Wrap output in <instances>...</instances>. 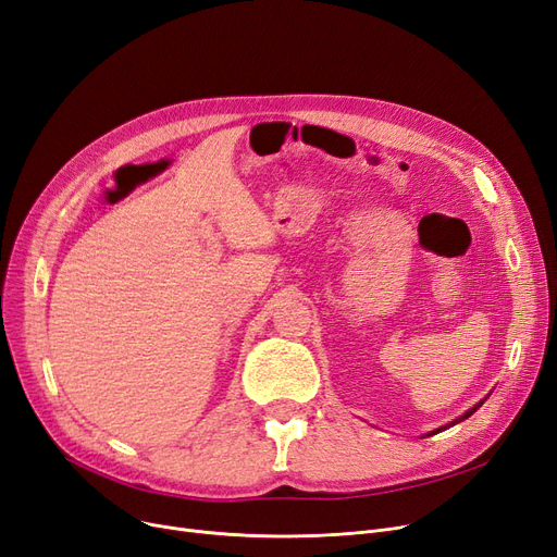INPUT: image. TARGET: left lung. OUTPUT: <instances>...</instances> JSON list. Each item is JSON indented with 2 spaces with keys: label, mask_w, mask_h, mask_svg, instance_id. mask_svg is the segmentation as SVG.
<instances>
[{
  "label": "left lung",
  "mask_w": 557,
  "mask_h": 557,
  "mask_svg": "<svg viewBox=\"0 0 557 557\" xmlns=\"http://www.w3.org/2000/svg\"><path fill=\"white\" fill-rule=\"evenodd\" d=\"M480 405H482V403H478V405H475V407H471V409H469V412H465V414H462V417H459V419H455V421H453V423H459V421H465V419H469V417H471V414H473V412H475V409H478V407H480Z\"/></svg>",
  "instance_id": "8db88e82"
}]
</instances>
